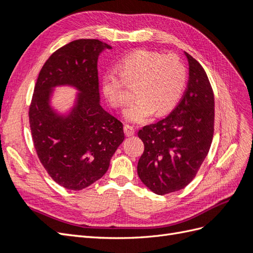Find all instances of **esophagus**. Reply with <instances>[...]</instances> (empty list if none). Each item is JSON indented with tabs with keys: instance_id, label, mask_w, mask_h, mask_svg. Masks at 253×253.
Returning a JSON list of instances; mask_svg holds the SVG:
<instances>
[{
	"instance_id": "esophagus-1",
	"label": "esophagus",
	"mask_w": 253,
	"mask_h": 253,
	"mask_svg": "<svg viewBox=\"0 0 253 253\" xmlns=\"http://www.w3.org/2000/svg\"><path fill=\"white\" fill-rule=\"evenodd\" d=\"M124 132L127 137H131L134 134V128L130 125H125L124 126Z\"/></svg>"
}]
</instances>
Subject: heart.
I'll return each instance as SVG.
<instances>
[{
  "label": "heart",
  "instance_id": "1",
  "mask_svg": "<svg viewBox=\"0 0 253 253\" xmlns=\"http://www.w3.org/2000/svg\"><path fill=\"white\" fill-rule=\"evenodd\" d=\"M120 78L114 71L104 74L102 88L114 109L128 101L127 87L133 88V102L124 112L126 121L143 123L155 114L169 113L178 104L186 85V68L179 57L140 49L131 52L119 64Z\"/></svg>",
  "mask_w": 253,
  "mask_h": 253
}]
</instances>
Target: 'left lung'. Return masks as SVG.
Wrapping results in <instances>:
<instances>
[{
    "label": "left lung",
    "mask_w": 253,
    "mask_h": 253,
    "mask_svg": "<svg viewBox=\"0 0 253 253\" xmlns=\"http://www.w3.org/2000/svg\"><path fill=\"white\" fill-rule=\"evenodd\" d=\"M189 82L184 95L165 119L140 129L144 144L138 175L158 195L184 189L206 158L214 130V96L202 64L185 52Z\"/></svg>",
    "instance_id": "left-lung-1"
}]
</instances>
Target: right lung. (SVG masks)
Instances as JSON below:
<instances>
[{
	"label": "right lung",
	"mask_w": 253,
	"mask_h": 253,
	"mask_svg": "<svg viewBox=\"0 0 253 253\" xmlns=\"http://www.w3.org/2000/svg\"><path fill=\"white\" fill-rule=\"evenodd\" d=\"M111 48L90 39L62 46L46 60L34 87L29 108L34 148L50 178L68 190H83L101 178L125 138L122 123L99 102L98 57ZM59 84L80 91L67 117L49 105L51 89Z\"/></svg>",
	"instance_id": "add662e5"
}]
</instances>
